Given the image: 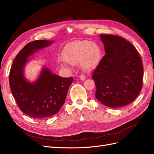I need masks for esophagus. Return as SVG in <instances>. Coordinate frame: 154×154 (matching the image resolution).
Wrapping results in <instances>:
<instances>
[{
  "label": "esophagus",
  "mask_w": 154,
  "mask_h": 154,
  "mask_svg": "<svg viewBox=\"0 0 154 154\" xmlns=\"http://www.w3.org/2000/svg\"><path fill=\"white\" fill-rule=\"evenodd\" d=\"M80 78L81 80H85V78H86V76L84 75V74H80Z\"/></svg>",
  "instance_id": "obj_1"
}]
</instances>
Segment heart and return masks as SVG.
Wrapping results in <instances>:
<instances>
[{"label": "heart", "mask_w": 154, "mask_h": 154, "mask_svg": "<svg viewBox=\"0 0 154 154\" xmlns=\"http://www.w3.org/2000/svg\"><path fill=\"white\" fill-rule=\"evenodd\" d=\"M101 57L100 46L88 40L76 41L68 44L62 51L64 61L71 65L80 63L85 71H91L99 64ZM63 65V63H62Z\"/></svg>", "instance_id": "heart-1"}]
</instances>
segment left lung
<instances>
[{"label": "left lung", "instance_id": "8db88e82", "mask_svg": "<svg viewBox=\"0 0 154 154\" xmlns=\"http://www.w3.org/2000/svg\"><path fill=\"white\" fill-rule=\"evenodd\" d=\"M105 54L92 72L96 97L104 105L118 108L130 104L140 93L142 60L134 46L118 35H100Z\"/></svg>", "mask_w": 154, "mask_h": 154}]
</instances>
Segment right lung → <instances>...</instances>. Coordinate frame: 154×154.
Segmentation results:
<instances>
[{
    "instance_id": "add662e5",
    "label": "right lung",
    "mask_w": 154,
    "mask_h": 154,
    "mask_svg": "<svg viewBox=\"0 0 154 154\" xmlns=\"http://www.w3.org/2000/svg\"><path fill=\"white\" fill-rule=\"evenodd\" d=\"M52 43L45 40L29 42L17 54L10 69L9 82L17 105L22 112L36 119L48 118L58 112L73 81L72 77L62 78L47 67L42 69L35 82H29L24 78L27 57Z\"/></svg>"
}]
</instances>
